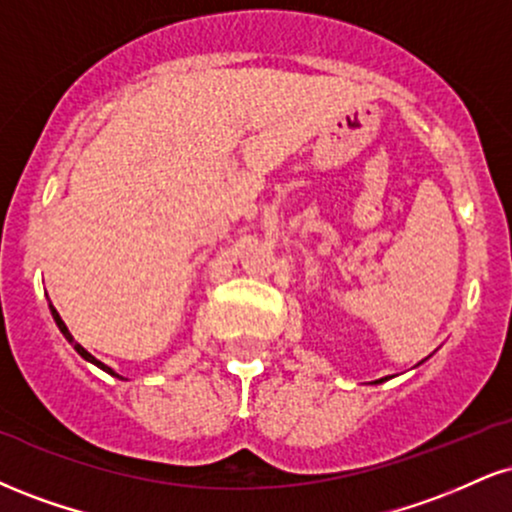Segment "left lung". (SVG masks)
<instances>
[{
	"instance_id": "1",
	"label": "left lung",
	"mask_w": 512,
	"mask_h": 512,
	"mask_svg": "<svg viewBox=\"0 0 512 512\" xmlns=\"http://www.w3.org/2000/svg\"><path fill=\"white\" fill-rule=\"evenodd\" d=\"M381 381H384V379H379V381H377V384H381Z\"/></svg>"
}]
</instances>
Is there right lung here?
Instances as JSON below:
<instances>
[{"instance_id":"add662e5","label":"right lung","mask_w":512,"mask_h":512,"mask_svg":"<svg viewBox=\"0 0 512 512\" xmlns=\"http://www.w3.org/2000/svg\"><path fill=\"white\" fill-rule=\"evenodd\" d=\"M49 310H52V317H54V322H57V326H59V331H61V334H64V336H66V341H69V343H71V346L78 350V355H80V357H85V360H88V362H92V365H97V367H100V369H104V372H109V374H112V377H119V374H116L112 367H107V365H104V362H100V360H97V357H95V355H90V353H88V350H85L83 346H80V343H78V341H73L71 331H69V329H66L64 319H61V317H59V312H57V310H54V305H52V303H49ZM119 379H121V377H119Z\"/></svg>"}]
</instances>
